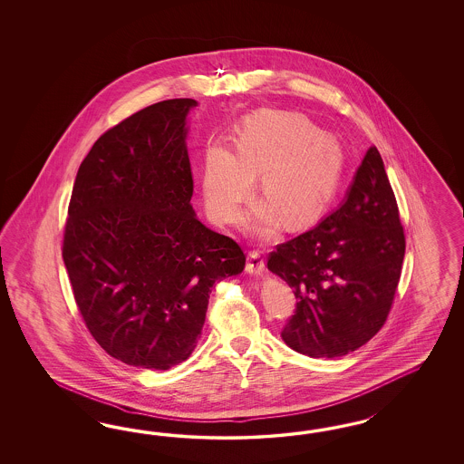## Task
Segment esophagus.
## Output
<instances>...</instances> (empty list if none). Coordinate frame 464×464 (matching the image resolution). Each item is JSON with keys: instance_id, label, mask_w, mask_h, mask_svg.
<instances>
[{"instance_id": "1", "label": "esophagus", "mask_w": 464, "mask_h": 464, "mask_svg": "<svg viewBox=\"0 0 464 464\" xmlns=\"http://www.w3.org/2000/svg\"><path fill=\"white\" fill-rule=\"evenodd\" d=\"M266 262L262 258V255L258 252L248 253V262H246V272L252 276H260L264 272Z\"/></svg>"}]
</instances>
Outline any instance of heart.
Masks as SVG:
<instances>
[{"label":"heart","instance_id":"heart-1","mask_svg":"<svg viewBox=\"0 0 464 464\" xmlns=\"http://www.w3.org/2000/svg\"><path fill=\"white\" fill-rule=\"evenodd\" d=\"M343 150L301 113L258 111L235 134V153L211 142L202 156V192L214 221L233 225L252 194L255 175L262 206L250 219L260 237L272 235L276 218L287 227L309 225L337 192Z\"/></svg>","mask_w":464,"mask_h":464}]
</instances>
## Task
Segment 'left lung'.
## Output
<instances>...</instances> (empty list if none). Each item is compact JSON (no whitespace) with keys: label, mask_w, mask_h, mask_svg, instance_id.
Returning a JSON list of instances; mask_svg holds the SVG:
<instances>
[{"label":"left lung","mask_w":464,"mask_h":464,"mask_svg":"<svg viewBox=\"0 0 464 464\" xmlns=\"http://www.w3.org/2000/svg\"><path fill=\"white\" fill-rule=\"evenodd\" d=\"M405 245L392 183L371 146L340 208L268 253V270L297 299L282 340L299 353L328 359L362 347L388 320Z\"/></svg>","instance_id":"1"}]
</instances>
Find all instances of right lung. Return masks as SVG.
Wrapping results in <instances>:
<instances>
[{"instance_id":"1","label":"right lung","mask_w":464,"mask_h":464,"mask_svg":"<svg viewBox=\"0 0 464 464\" xmlns=\"http://www.w3.org/2000/svg\"><path fill=\"white\" fill-rule=\"evenodd\" d=\"M197 102H158L111 127L80 165L63 237L76 306L100 347L167 371L194 349L212 285L245 253L190 206L185 117Z\"/></svg>"}]
</instances>
